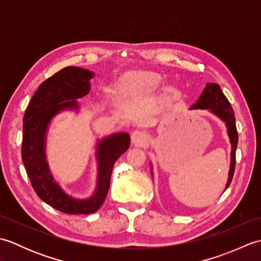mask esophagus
Returning <instances> with one entry per match:
<instances>
[{
  "label": "esophagus",
  "instance_id": "obj_1",
  "mask_svg": "<svg viewBox=\"0 0 261 261\" xmlns=\"http://www.w3.org/2000/svg\"><path fill=\"white\" fill-rule=\"evenodd\" d=\"M131 141L136 146H143L148 142V136L145 134V132L136 130L131 134Z\"/></svg>",
  "mask_w": 261,
  "mask_h": 261
}]
</instances>
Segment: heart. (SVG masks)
Instances as JSON below:
<instances>
[{
	"label": "heart",
	"mask_w": 261,
	"mask_h": 261,
	"mask_svg": "<svg viewBox=\"0 0 261 261\" xmlns=\"http://www.w3.org/2000/svg\"><path fill=\"white\" fill-rule=\"evenodd\" d=\"M142 86V82L141 81H134L129 83V84L125 85V88L127 90V88H139Z\"/></svg>",
	"instance_id": "1"
}]
</instances>
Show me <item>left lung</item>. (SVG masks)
I'll list each match as a JSON object with an SVG mask.
<instances>
[{"mask_svg": "<svg viewBox=\"0 0 261 261\" xmlns=\"http://www.w3.org/2000/svg\"><path fill=\"white\" fill-rule=\"evenodd\" d=\"M208 110L211 113L218 116L219 119L222 120L226 130H228V136L230 138L231 143V164H230V170H229V178L228 182L225 185V190L229 187L230 182L232 180V177L234 174L236 168V150L238 146V131L236 126V118L234 112L232 109L228 98L225 97L223 92L221 91V87L214 83H207L206 86L203 90L202 94L199 95L196 103H194L190 110ZM150 169L152 167L150 165ZM152 174V173H151Z\"/></svg>", "mask_w": 261, "mask_h": 261, "instance_id": "1", "label": "left lung"}]
</instances>
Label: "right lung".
<instances>
[{"instance_id":"1","label":"right lung","mask_w":261,"mask_h":261,"mask_svg":"<svg viewBox=\"0 0 261 261\" xmlns=\"http://www.w3.org/2000/svg\"><path fill=\"white\" fill-rule=\"evenodd\" d=\"M91 70L66 67L49 77L38 87L23 116L22 162L33 190L43 202L66 214H90L102 206L108 191L113 166L130 146V136L125 132L111 135L96 143L97 180L93 195L85 199L68 195L49 169L46 157V137L51 120L66 110L79 111L77 98L91 91Z\"/></svg>"}]
</instances>
